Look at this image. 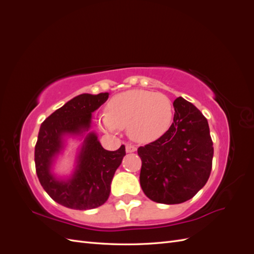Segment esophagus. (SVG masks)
Wrapping results in <instances>:
<instances>
[{"label":"esophagus","instance_id":"34e87169","mask_svg":"<svg viewBox=\"0 0 254 254\" xmlns=\"http://www.w3.org/2000/svg\"><path fill=\"white\" fill-rule=\"evenodd\" d=\"M135 150H136V147L134 145H131V144L126 145V151L127 152H134Z\"/></svg>","mask_w":254,"mask_h":254}]
</instances>
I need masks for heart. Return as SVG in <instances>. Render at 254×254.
Here are the masks:
<instances>
[{"mask_svg":"<svg viewBox=\"0 0 254 254\" xmlns=\"http://www.w3.org/2000/svg\"><path fill=\"white\" fill-rule=\"evenodd\" d=\"M172 119L173 105L167 96L147 90H129L110 99L108 112L98 114L97 124L110 133L127 127L132 140L148 143L167 131Z\"/></svg>","mask_w":254,"mask_h":254,"instance_id":"1","label":"heart"}]
</instances>
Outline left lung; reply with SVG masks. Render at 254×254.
Wrapping results in <instances>:
<instances>
[{"mask_svg":"<svg viewBox=\"0 0 254 254\" xmlns=\"http://www.w3.org/2000/svg\"><path fill=\"white\" fill-rule=\"evenodd\" d=\"M174 108L170 129L137 149L144 194L165 204L187 201L205 186L214 153L209 124L202 113L182 97L175 99Z\"/></svg>","mask_w":254,"mask_h":254,"instance_id":"1","label":"left lung"}]
</instances>
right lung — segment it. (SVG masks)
I'll return each mask as SVG.
<instances>
[{"label":"right lung","instance_id":"1","mask_svg":"<svg viewBox=\"0 0 254 254\" xmlns=\"http://www.w3.org/2000/svg\"><path fill=\"white\" fill-rule=\"evenodd\" d=\"M109 97L108 92L97 95L75 96L45 120L35 147L37 176L42 188L57 203L74 210H91L104 204L110 195L113 176L125 157V146L106 150L94 131H90L92 113ZM83 140L76 154L75 168L66 179L52 173V166L65 147V137Z\"/></svg>","mask_w":254,"mask_h":254}]
</instances>
